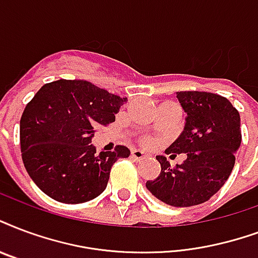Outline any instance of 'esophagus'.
Returning <instances> with one entry per match:
<instances>
[{
    "label": "esophagus",
    "mask_w": 258,
    "mask_h": 258,
    "mask_svg": "<svg viewBox=\"0 0 258 258\" xmlns=\"http://www.w3.org/2000/svg\"><path fill=\"white\" fill-rule=\"evenodd\" d=\"M146 157H147V154L142 150H138V149H135V150L131 151V158H134V160L141 161V160H145Z\"/></svg>",
    "instance_id": "esophagus-1"
}]
</instances>
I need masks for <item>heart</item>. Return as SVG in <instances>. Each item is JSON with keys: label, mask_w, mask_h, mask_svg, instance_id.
<instances>
[{"label": "heart", "mask_w": 258, "mask_h": 258, "mask_svg": "<svg viewBox=\"0 0 258 258\" xmlns=\"http://www.w3.org/2000/svg\"><path fill=\"white\" fill-rule=\"evenodd\" d=\"M146 143H147V145H149V143H150V142H149V141H147V142H146Z\"/></svg>", "instance_id": "heart-1"}]
</instances>
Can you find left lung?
Listing matches in <instances>:
<instances>
[{"label":"left lung","instance_id":"obj_1","mask_svg":"<svg viewBox=\"0 0 258 258\" xmlns=\"http://www.w3.org/2000/svg\"><path fill=\"white\" fill-rule=\"evenodd\" d=\"M185 112L184 130L166 149L170 158L185 154L174 168L157 155L160 176L146 188L172 207H192L207 202L225 185L241 146V117L223 96L208 92H176Z\"/></svg>","mask_w":258,"mask_h":258}]
</instances>
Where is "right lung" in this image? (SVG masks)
<instances>
[{
    "label": "right lung",
    "mask_w": 258,
    "mask_h": 258,
    "mask_svg": "<svg viewBox=\"0 0 258 258\" xmlns=\"http://www.w3.org/2000/svg\"><path fill=\"white\" fill-rule=\"evenodd\" d=\"M127 97L84 80H58L43 85L20 120V145L29 177L56 202L84 203L107 188L112 165L130 150L96 154L94 127L115 121Z\"/></svg>",
    "instance_id": "add662e5"
}]
</instances>
